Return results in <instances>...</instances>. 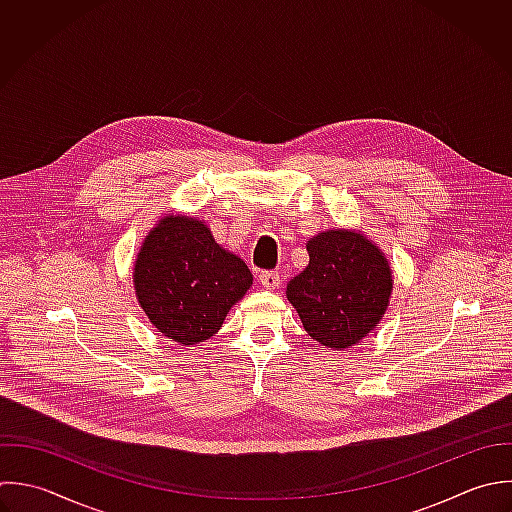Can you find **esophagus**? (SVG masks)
Here are the masks:
<instances>
[{
    "label": "esophagus",
    "mask_w": 512,
    "mask_h": 512,
    "mask_svg": "<svg viewBox=\"0 0 512 512\" xmlns=\"http://www.w3.org/2000/svg\"><path fill=\"white\" fill-rule=\"evenodd\" d=\"M259 281H261V285H263L265 289H277V287L281 285V277H279V273H275V271H263V273L259 275Z\"/></svg>",
    "instance_id": "1"
}]
</instances>
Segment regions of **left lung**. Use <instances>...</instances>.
Returning a JSON list of instances; mask_svg holds the SVG:
<instances>
[{
	"label": "left lung",
	"mask_w": 512,
	"mask_h": 512,
	"mask_svg": "<svg viewBox=\"0 0 512 512\" xmlns=\"http://www.w3.org/2000/svg\"><path fill=\"white\" fill-rule=\"evenodd\" d=\"M309 265L287 299L319 345L345 351L377 329L391 301L393 271L381 247L359 229H327L307 241Z\"/></svg>",
	"instance_id": "8db88e82"
}]
</instances>
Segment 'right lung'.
Wrapping results in <instances>:
<instances>
[{
  "label": "right lung",
  "mask_w": 512,
  "mask_h": 512,
  "mask_svg": "<svg viewBox=\"0 0 512 512\" xmlns=\"http://www.w3.org/2000/svg\"><path fill=\"white\" fill-rule=\"evenodd\" d=\"M253 275L223 249L199 217L165 213L145 235L133 265V289L149 323L181 347L213 337Z\"/></svg>",
  "instance_id": "obj_1"
}]
</instances>
